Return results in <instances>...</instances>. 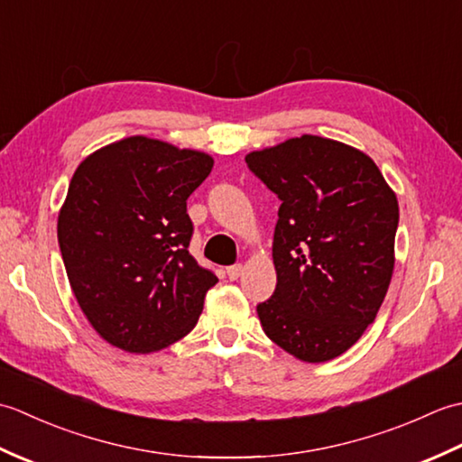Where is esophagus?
Wrapping results in <instances>:
<instances>
[{
	"label": "esophagus",
	"mask_w": 462,
	"mask_h": 462,
	"mask_svg": "<svg viewBox=\"0 0 462 462\" xmlns=\"http://www.w3.org/2000/svg\"><path fill=\"white\" fill-rule=\"evenodd\" d=\"M242 272H244L242 263H234V266H230L228 270H226V273H228L230 280H238L242 276Z\"/></svg>",
	"instance_id": "34e87169"
}]
</instances>
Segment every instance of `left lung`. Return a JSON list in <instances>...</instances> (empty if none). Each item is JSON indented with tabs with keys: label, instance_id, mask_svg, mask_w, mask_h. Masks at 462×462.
Instances as JSON below:
<instances>
[{
	"label": "left lung",
	"instance_id": "obj_1",
	"mask_svg": "<svg viewBox=\"0 0 462 462\" xmlns=\"http://www.w3.org/2000/svg\"><path fill=\"white\" fill-rule=\"evenodd\" d=\"M246 164L282 200L272 246L278 283L256 308L262 328L301 361L337 357L385 300L397 196L365 152L323 136L250 152Z\"/></svg>",
	"mask_w": 462,
	"mask_h": 462
}]
</instances>
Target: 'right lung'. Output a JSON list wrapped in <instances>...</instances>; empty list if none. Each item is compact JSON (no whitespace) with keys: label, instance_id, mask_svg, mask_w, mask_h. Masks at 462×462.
<instances>
[{"label":"right lung","instance_id":"1","mask_svg":"<svg viewBox=\"0 0 462 462\" xmlns=\"http://www.w3.org/2000/svg\"><path fill=\"white\" fill-rule=\"evenodd\" d=\"M212 164L206 152L129 136L77 166L57 240L77 301L111 346L159 351L199 321L218 278L190 256L186 200Z\"/></svg>","mask_w":462,"mask_h":462}]
</instances>
